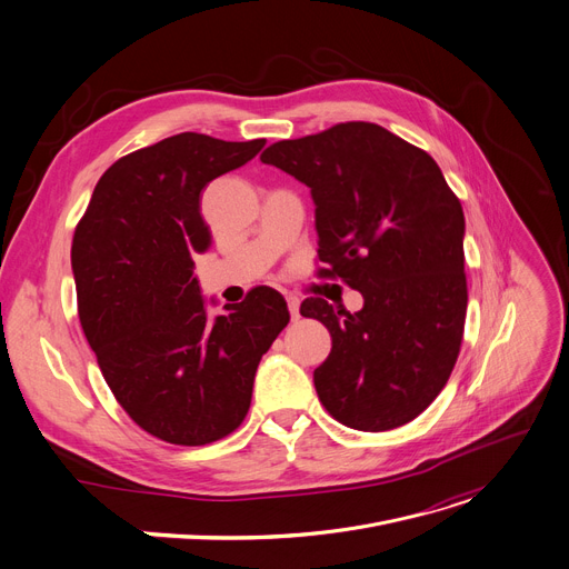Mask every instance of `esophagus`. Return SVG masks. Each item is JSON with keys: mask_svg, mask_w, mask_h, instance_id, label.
<instances>
[{"mask_svg": "<svg viewBox=\"0 0 569 569\" xmlns=\"http://www.w3.org/2000/svg\"><path fill=\"white\" fill-rule=\"evenodd\" d=\"M286 301H288L290 318H292V320H299V299H297V297H292V295H288V297H286Z\"/></svg>", "mask_w": 569, "mask_h": 569, "instance_id": "obj_1", "label": "esophagus"}]
</instances>
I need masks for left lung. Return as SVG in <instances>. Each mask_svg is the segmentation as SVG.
Here are the masks:
<instances>
[{
	"label": "left lung",
	"instance_id": "obj_1",
	"mask_svg": "<svg viewBox=\"0 0 569 569\" xmlns=\"http://www.w3.org/2000/svg\"><path fill=\"white\" fill-rule=\"evenodd\" d=\"M261 161L311 188L320 274L363 295L356 313L301 303L333 342L313 372L320 401L358 431L416 420L453 370L468 311L458 197L427 151L372 122L274 142Z\"/></svg>",
	"mask_w": 569,
	"mask_h": 569
}]
</instances>
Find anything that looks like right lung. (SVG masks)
<instances>
[{
	"mask_svg": "<svg viewBox=\"0 0 569 569\" xmlns=\"http://www.w3.org/2000/svg\"><path fill=\"white\" fill-rule=\"evenodd\" d=\"M266 140L177 133L116 161L72 240L79 320L129 418L172 445H209L244 420L256 368L290 320L256 288L211 318L192 274L211 247L201 190L242 168Z\"/></svg>",
	"mask_w": 569,
	"mask_h": 569,
	"instance_id": "add662e5",
	"label": "right lung"
}]
</instances>
